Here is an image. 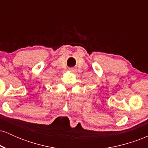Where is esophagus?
<instances>
[{"label": "esophagus", "mask_w": 148, "mask_h": 148, "mask_svg": "<svg viewBox=\"0 0 148 148\" xmlns=\"http://www.w3.org/2000/svg\"><path fill=\"white\" fill-rule=\"evenodd\" d=\"M70 71H71V72H74L76 71V69H74V68H72V69H70Z\"/></svg>", "instance_id": "34e87169"}]
</instances>
